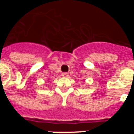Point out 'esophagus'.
<instances>
[{"mask_svg":"<svg viewBox=\"0 0 134 134\" xmlns=\"http://www.w3.org/2000/svg\"><path fill=\"white\" fill-rule=\"evenodd\" d=\"M62 76L63 77H67L68 76H69V74L67 72H64V73H62Z\"/></svg>","mask_w":134,"mask_h":134,"instance_id":"34e87169","label":"esophagus"}]
</instances>
